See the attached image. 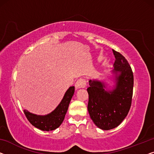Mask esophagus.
I'll list each match as a JSON object with an SVG mask.
<instances>
[{
    "label": "esophagus",
    "instance_id": "34e87169",
    "mask_svg": "<svg viewBox=\"0 0 154 154\" xmlns=\"http://www.w3.org/2000/svg\"><path fill=\"white\" fill-rule=\"evenodd\" d=\"M86 86V82L84 79H78L76 83H75V88L76 89L84 88Z\"/></svg>",
    "mask_w": 154,
    "mask_h": 154
}]
</instances>
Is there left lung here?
<instances>
[{"instance_id":"8db88e82","label":"left lung","mask_w":154,"mask_h":154,"mask_svg":"<svg viewBox=\"0 0 154 154\" xmlns=\"http://www.w3.org/2000/svg\"><path fill=\"white\" fill-rule=\"evenodd\" d=\"M116 58L113 72L116 86L106 91L104 82L90 80L88 111L91 120L102 130H110L120 125L129 111L134 88V74L125 57L113 50Z\"/></svg>"}]
</instances>
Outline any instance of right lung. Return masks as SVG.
<instances>
[{
  "label": "right lung",
  "instance_id": "1",
  "mask_svg": "<svg viewBox=\"0 0 154 154\" xmlns=\"http://www.w3.org/2000/svg\"><path fill=\"white\" fill-rule=\"evenodd\" d=\"M74 93L75 87L70 86L66 92L58 106L46 116H37L29 113L27 110H24V113L29 122L36 128L46 131L56 129L63 122Z\"/></svg>",
  "mask_w": 154,
  "mask_h": 154
}]
</instances>
